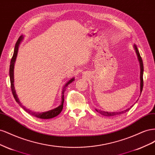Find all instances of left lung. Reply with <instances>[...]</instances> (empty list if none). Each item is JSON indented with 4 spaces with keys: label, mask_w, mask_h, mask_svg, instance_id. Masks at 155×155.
Listing matches in <instances>:
<instances>
[{
    "label": "left lung",
    "mask_w": 155,
    "mask_h": 155,
    "mask_svg": "<svg viewBox=\"0 0 155 155\" xmlns=\"http://www.w3.org/2000/svg\"><path fill=\"white\" fill-rule=\"evenodd\" d=\"M134 48L135 49L136 51V53L137 54L138 56V59L139 61V63H140V93L142 92V89H143V61H142V59L141 56L140 55V53L138 51V48L137 46L136 45H134ZM134 105H133L132 106H130L128 109H127L124 110L122 111H119V112H105V111H103L101 110H97L96 109V110L100 113L101 114L104 115V116H116V115H119V114H124L125 112H126L127 111H128L130 109V108L132 107Z\"/></svg>",
    "instance_id": "1"
}]
</instances>
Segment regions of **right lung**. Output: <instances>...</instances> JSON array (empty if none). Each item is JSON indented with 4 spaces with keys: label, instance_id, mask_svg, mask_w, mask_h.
<instances>
[{
    "label": "right lung",
    "instance_id": "1",
    "mask_svg": "<svg viewBox=\"0 0 155 155\" xmlns=\"http://www.w3.org/2000/svg\"><path fill=\"white\" fill-rule=\"evenodd\" d=\"M23 39V35H21L19 37V38L18 39L17 43L15 46V49H14V52L13 57L11 59V62H10V82H11V88H12V94L13 95L14 98H15V101L18 103V105H19L23 109H24L26 112H27L28 113L31 114L33 116H35L36 118H38L40 119H50V118H53L54 117L57 116L58 114L61 113V112L62 111L63 108V103H64V88L66 87H67L70 83H71L72 81H74V78H72L70 80L65 84L64 87H63V92H62V97H61V104L59 105L58 107L55 108L54 109L50 110L48 111L44 112H34V111H31L30 109H28L26 108L23 106L22 105L21 103L20 102L19 100L17 97V95L16 94L15 90V87H14V73H13V70H14V65H15V62L16 60V58L17 55V52H18V46H19V45L21 43V42L22 41Z\"/></svg>",
    "mask_w": 155,
    "mask_h": 155
}]
</instances>
